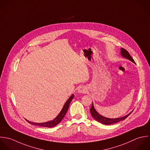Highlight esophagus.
Listing matches in <instances>:
<instances>
[{
	"instance_id": "esophagus-1",
	"label": "esophagus",
	"mask_w": 150,
	"mask_h": 150,
	"mask_svg": "<svg viewBox=\"0 0 150 150\" xmlns=\"http://www.w3.org/2000/svg\"><path fill=\"white\" fill-rule=\"evenodd\" d=\"M87 91V89L85 86H80L78 89V93H86Z\"/></svg>"
}]
</instances>
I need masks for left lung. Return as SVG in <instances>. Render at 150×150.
<instances>
[{"label":"left lung","mask_w":150,"mask_h":150,"mask_svg":"<svg viewBox=\"0 0 150 150\" xmlns=\"http://www.w3.org/2000/svg\"><path fill=\"white\" fill-rule=\"evenodd\" d=\"M120 54L123 57V58H125L130 61H131L132 62H133V63L136 64V62H134V59L132 58V57L130 56V55L129 54V52L126 50L125 49L123 48H121L120 49ZM90 112L91 113V115L94 118V119H95L97 122L102 123V124H103V125H112V124H115V123H118L120 121H122V120H124L125 119H126L130 114L132 112H131L130 113H129L128 115H127L126 116H125L123 117H119V118H115V119H111V118H108V117H104L103 116H102L101 115H100L96 110V109H95L94 108V106H93V103H92V106H91V108L90 109Z\"/></svg>","instance_id":"left-lung-1"}]
</instances>
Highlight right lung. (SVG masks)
Here are the masks:
<instances>
[{"instance_id":"right-lung-1","label":"right lung","mask_w":150,"mask_h":150,"mask_svg":"<svg viewBox=\"0 0 150 150\" xmlns=\"http://www.w3.org/2000/svg\"><path fill=\"white\" fill-rule=\"evenodd\" d=\"M74 97V95H72L67 100V102H65V103L64 104L61 111L60 112V113L58 114V115L53 120H50L48 122H44V123H34V122H31L27 119H25V120L29 123L30 124H31L33 125H34V126H40V127H53L55 126H57V125H58L61 122V120L63 119V118L64 117L65 115H66L68 110V108H69V105H70V103L71 102L72 100L73 99Z\"/></svg>"}]
</instances>
